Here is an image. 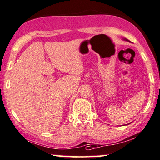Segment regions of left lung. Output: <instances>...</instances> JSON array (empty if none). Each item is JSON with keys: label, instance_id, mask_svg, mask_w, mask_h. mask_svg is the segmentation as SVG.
Wrapping results in <instances>:
<instances>
[{"label": "left lung", "instance_id": "obj_1", "mask_svg": "<svg viewBox=\"0 0 160 160\" xmlns=\"http://www.w3.org/2000/svg\"><path fill=\"white\" fill-rule=\"evenodd\" d=\"M124 40H126V41H128V40H127V39H124Z\"/></svg>", "mask_w": 160, "mask_h": 160}]
</instances>
